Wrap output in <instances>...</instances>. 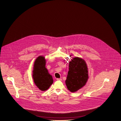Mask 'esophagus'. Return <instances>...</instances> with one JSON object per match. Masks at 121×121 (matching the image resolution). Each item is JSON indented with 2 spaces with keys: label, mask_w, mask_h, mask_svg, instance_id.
<instances>
[{
  "label": "esophagus",
  "mask_w": 121,
  "mask_h": 121,
  "mask_svg": "<svg viewBox=\"0 0 121 121\" xmlns=\"http://www.w3.org/2000/svg\"><path fill=\"white\" fill-rule=\"evenodd\" d=\"M57 80H58V81H62V79H60V78H57V79H56Z\"/></svg>",
  "instance_id": "1"
}]
</instances>
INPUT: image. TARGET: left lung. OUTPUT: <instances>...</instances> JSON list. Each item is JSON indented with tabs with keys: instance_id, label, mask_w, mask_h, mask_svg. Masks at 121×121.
<instances>
[{
	"instance_id": "8db88e82",
	"label": "left lung",
	"mask_w": 121,
	"mask_h": 121,
	"mask_svg": "<svg viewBox=\"0 0 121 121\" xmlns=\"http://www.w3.org/2000/svg\"><path fill=\"white\" fill-rule=\"evenodd\" d=\"M69 70L65 80L68 90L75 92L86 84L88 80V71L85 61L81 58L76 57L69 62Z\"/></svg>"
}]
</instances>
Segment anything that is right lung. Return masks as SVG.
<instances>
[{"label": "right lung", "instance_id": "add662e5", "mask_svg": "<svg viewBox=\"0 0 121 121\" xmlns=\"http://www.w3.org/2000/svg\"><path fill=\"white\" fill-rule=\"evenodd\" d=\"M46 59L44 56L37 58L33 65L32 77L37 87L41 91H45L53 83V78L45 67Z\"/></svg>", "mask_w": 121, "mask_h": 121}]
</instances>
